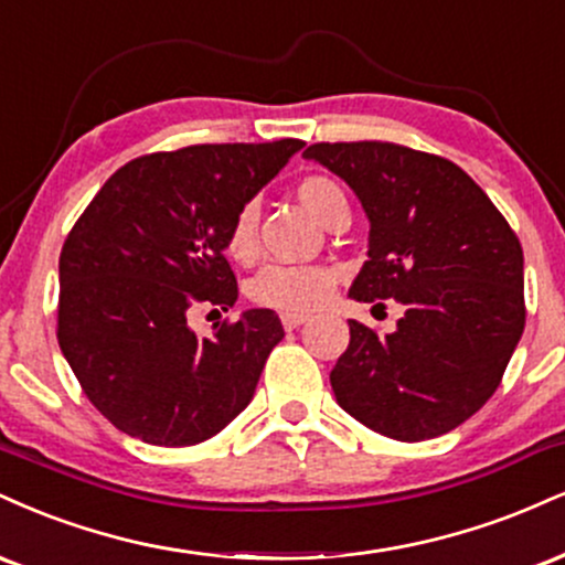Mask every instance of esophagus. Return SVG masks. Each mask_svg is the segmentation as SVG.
<instances>
[{
    "label": "esophagus",
    "mask_w": 565,
    "mask_h": 565,
    "mask_svg": "<svg viewBox=\"0 0 565 565\" xmlns=\"http://www.w3.org/2000/svg\"><path fill=\"white\" fill-rule=\"evenodd\" d=\"M280 320H282V328L285 330H296V328H301V324L309 320V315H303V311H282Z\"/></svg>",
    "instance_id": "1"
}]
</instances>
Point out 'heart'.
Masks as SVG:
<instances>
[{
    "mask_svg": "<svg viewBox=\"0 0 565 565\" xmlns=\"http://www.w3.org/2000/svg\"><path fill=\"white\" fill-rule=\"evenodd\" d=\"M298 201L311 216L324 222L333 211L347 209V195L328 177H307L296 188ZM258 209L256 203H245L232 218L227 232V254L237 262H250L256 254ZM335 271L315 264H269L250 280L248 294L258 307L277 311H311L322 307L333 294Z\"/></svg>",
    "mask_w": 565,
    "mask_h": 565,
    "instance_id": "b5f03b06",
    "label": "heart"
}]
</instances>
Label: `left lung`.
<instances>
[{"label":"left lung","instance_id":"8db88e82","mask_svg":"<svg viewBox=\"0 0 565 565\" xmlns=\"http://www.w3.org/2000/svg\"><path fill=\"white\" fill-rule=\"evenodd\" d=\"M303 158L354 190L370 222L356 301L394 298L388 335L349 320L330 386L351 417L396 441L447 434L500 386L519 347L523 250L460 166L394 142H317Z\"/></svg>","mask_w":565,"mask_h":565}]
</instances>
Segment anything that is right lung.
I'll use <instances>...</instances> for the list:
<instances>
[{
    "instance_id": "1",
    "label": "right lung",
    "mask_w": 565,
    "mask_h": 565,
    "mask_svg": "<svg viewBox=\"0 0 565 565\" xmlns=\"http://www.w3.org/2000/svg\"><path fill=\"white\" fill-rule=\"evenodd\" d=\"M303 148L192 145L113 174L60 250L57 343L84 394L124 434L156 447L216 436L254 399L282 341L271 309L198 338L188 311L237 301L232 218Z\"/></svg>"
}]
</instances>
